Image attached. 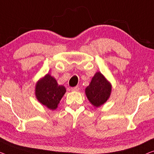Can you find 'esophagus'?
<instances>
[{
	"label": "esophagus",
	"mask_w": 154,
	"mask_h": 154,
	"mask_svg": "<svg viewBox=\"0 0 154 154\" xmlns=\"http://www.w3.org/2000/svg\"><path fill=\"white\" fill-rule=\"evenodd\" d=\"M71 91H79V86H75V87H72V88H71Z\"/></svg>",
	"instance_id": "obj_1"
}]
</instances>
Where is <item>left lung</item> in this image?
Listing matches in <instances>:
<instances>
[{"label":"left lung","instance_id":"obj_1","mask_svg":"<svg viewBox=\"0 0 154 154\" xmlns=\"http://www.w3.org/2000/svg\"><path fill=\"white\" fill-rule=\"evenodd\" d=\"M112 85L104 75L97 72L94 75L85 93L92 105L97 108L106 102L111 96Z\"/></svg>","mask_w":154,"mask_h":154}]
</instances>
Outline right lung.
<instances>
[{"mask_svg": "<svg viewBox=\"0 0 154 154\" xmlns=\"http://www.w3.org/2000/svg\"><path fill=\"white\" fill-rule=\"evenodd\" d=\"M34 91L38 102L48 109L54 111L58 107L66 89L65 86L59 85L55 78L48 73L38 80Z\"/></svg>", "mask_w": 154, "mask_h": 154, "instance_id": "add662e5", "label": "right lung"}]
</instances>
